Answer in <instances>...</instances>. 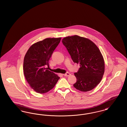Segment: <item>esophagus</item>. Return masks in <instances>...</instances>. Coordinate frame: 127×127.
Masks as SVG:
<instances>
[{
  "label": "esophagus",
  "mask_w": 127,
  "mask_h": 127,
  "mask_svg": "<svg viewBox=\"0 0 127 127\" xmlns=\"http://www.w3.org/2000/svg\"><path fill=\"white\" fill-rule=\"evenodd\" d=\"M63 75L65 77H68V76H69L70 75V74L69 73L67 72L66 73H65V74H63Z\"/></svg>",
  "instance_id": "1"
}]
</instances>
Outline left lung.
<instances>
[{"label": "left lung", "mask_w": 127, "mask_h": 127, "mask_svg": "<svg viewBox=\"0 0 127 127\" xmlns=\"http://www.w3.org/2000/svg\"><path fill=\"white\" fill-rule=\"evenodd\" d=\"M74 63L80 67L74 75L77 82L73 86L86 92L93 90L99 83L105 70L104 61L99 49L91 40L75 35L62 40Z\"/></svg>", "instance_id": "8db88e82"}]
</instances>
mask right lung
<instances>
[{"mask_svg":"<svg viewBox=\"0 0 127 127\" xmlns=\"http://www.w3.org/2000/svg\"><path fill=\"white\" fill-rule=\"evenodd\" d=\"M61 39L47 38L36 43L25 56V77L31 88L37 93L43 94L50 91L60 78L46 67H49L48 61Z\"/></svg>","mask_w":127,"mask_h":127,"instance_id":"1","label":"right lung"}]
</instances>
